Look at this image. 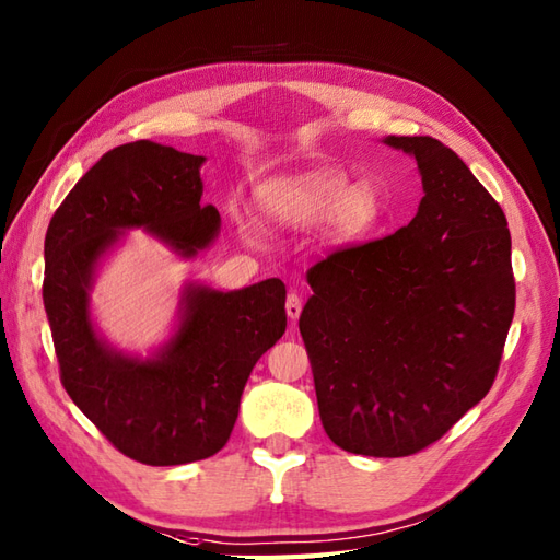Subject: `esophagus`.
<instances>
[{"label": "esophagus", "mask_w": 560, "mask_h": 560, "mask_svg": "<svg viewBox=\"0 0 560 560\" xmlns=\"http://www.w3.org/2000/svg\"><path fill=\"white\" fill-rule=\"evenodd\" d=\"M301 313H303L301 295H299V293H289V299H287V315H289L291 319H299Z\"/></svg>", "instance_id": "34e87169"}]
</instances>
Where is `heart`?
Returning <instances> with one entry per match:
<instances>
[{"label":"heart","instance_id":"b5f03b06","mask_svg":"<svg viewBox=\"0 0 560 560\" xmlns=\"http://www.w3.org/2000/svg\"><path fill=\"white\" fill-rule=\"evenodd\" d=\"M265 205L289 229H313L329 219L337 241H355L375 229L383 205L373 187L355 185L339 171H313L273 183Z\"/></svg>","mask_w":560,"mask_h":560}]
</instances>
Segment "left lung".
I'll list each match as a JSON object with an SVG mask.
<instances>
[{
    "instance_id": "left-lung-1",
    "label": "left lung",
    "mask_w": 560,
    "mask_h": 560,
    "mask_svg": "<svg viewBox=\"0 0 560 560\" xmlns=\"http://www.w3.org/2000/svg\"><path fill=\"white\" fill-rule=\"evenodd\" d=\"M385 141L419 163V213L317 261L299 327L331 443L409 457L491 389L515 277L505 213L457 153L433 137Z\"/></svg>"
}]
</instances>
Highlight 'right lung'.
I'll list each match as a JSON object with an SVG mask.
<instances>
[{
    "label": "right lung",
    "instance_id": "obj_1",
    "mask_svg": "<svg viewBox=\"0 0 560 560\" xmlns=\"http://www.w3.org/2000/svg\"><path fill=\"white\" fill-rule=\"evenodd\" d=\"M201 163L147 139L115 147L65 197L45 235L43 303L59 380L115 450L151 467L217 455L255 363L287 331L279 279L231 293L189 289L183 327L153 361L125 359L93 331L91 271L122 229L144 225L187 257L213 241L221 219L199 205Z\"/></svg>",
    "mask_w": 560,
    "mask_h": 560
}]
</instances>
